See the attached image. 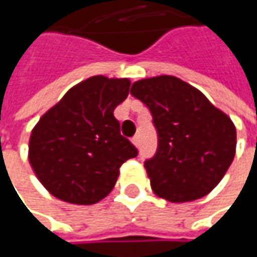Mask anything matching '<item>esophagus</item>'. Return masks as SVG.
<instances>
[{"label": "esophagus", "mask_w": 257, "mask_h": 257, "mask_svg": "<svg viewBox=\"0 0 257 257\" xmlns=\"http://www.w3.org/2000/svg\"><path fill=\"white\" fill-rule=\"evenodd\" d=\"M132 143H133L136 147H139V146H140V137H139V136H134L133 139H132Z\"/></svg>", "instance_id": "esophagus-1"}]
</instances>
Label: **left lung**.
<instances>
[{
  "mask_svg": "<svg viewBox=\"0 0 257 257\" xmlns=\"http://www.w3.org/2000/svg\"><path fill=\"white\" fill-rule=\"evenodd\" d=\"M130 93L153 115L159 147L144 163L156 196L202 199L220 183L236 153V127L204 94L174 75L139 80Z\"/></svg>",
  "mask_w": 257,
  "mask_h": 257,
  "instance_id": "8db88e82",
  "label": "left lung"
}]
</instances>
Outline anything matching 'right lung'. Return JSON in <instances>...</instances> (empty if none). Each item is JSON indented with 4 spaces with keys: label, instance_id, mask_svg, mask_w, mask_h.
Returning <instances> with one entry per match:
<instances>
[{
    "label": "right lung",
    "instance_id": "right-lung-1",
    "mask_svg": "<svg viewBox=\"0 0 257 257\" xmlns=\"http://www.w3.org/2000/svg\"><path fill=\"white\" fill-rule=\"evenodd\" d=\"M130 84L128 78L93 75L41 115L30 136L28 162L50 194L88 206L113 190L121 164L137 156L113 114Z\"/></svg>",
    "mask_w": 257,
    "mask_h": 257
}]
</instances>
